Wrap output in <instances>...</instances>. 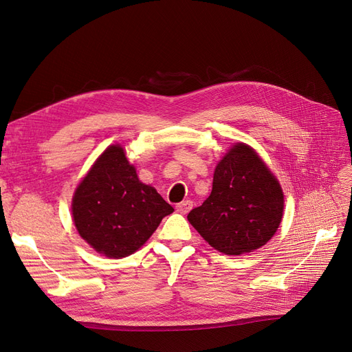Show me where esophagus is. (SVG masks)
I'll return each instance as SVG.
<instances>
[{
    "label": "esophagus",
    "mask_w": 352,
    "mask_h": 352,
    "mask_svg": "<svg viewBox=\"0 0 352 352\" xmlns=\"http://www.w3.org/2000/svg\"><path fill=\"white\" fill-rule=\"evenodd\" d=\"M192 206H193L192 201H184V202H180V204H177L176 209L179 210V212H180V214H188V212H189V210L192 209Z\"/></svg>",
    "instance_id": "1"
}]
</instances>
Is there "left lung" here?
<instances>
[{"label":"left lung","mask_w":352,"mask_h":352,"mask_svg":"<svg viewBox=\"0 0 352 352\" xmlns=\"http://www.w3.org/2000/svg\"><path fill=\"white\" fill-rule=\"evenodd\" d=\"M283 206L277 179L254 150L240 143L218 163L212 192L188 219L210 247L240 256L272 240Z\"/></svg>","instance_id":"obj_1"}]
</instances>
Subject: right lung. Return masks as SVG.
<instances>
[{
  "label": "right lung",
  "mask_w": 352,
  "mask_h": 352,
  "mask_svg": "<svg viewBox=\"0 0 352 352\" xmlns=\"http://www.w3.org/2000/svg\"><path fill=\"white\" fill-rule=\"evenodd\" d=\"M173 210L156 189L138 180L120 146H111L101 154L72 201L80 236L112 258L133 254Z\"/></svg>",
  "instance_id": "right-lung-1"
}]
</instances>
